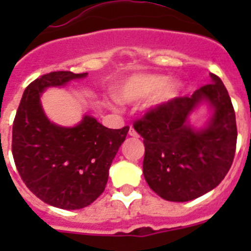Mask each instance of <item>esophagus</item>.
<instances>
[{
	"label": "esophagus",
	"instance_id": "obj_1",
	"mask_svg": "<svg viewBox=\"0 0 251 251\" xmlns=\"http://www.w3.org/2000/svg\"><path fill=\"white\" fill-rule=\"evenodd\" d=\"M128 133H129L130 137H134V138H138V137H139L138 133L136 132V129H134V128H133V127L129 128V132H128Z\"/></svg>",
	"mask_w": 251,
	"mask_h": 251
}]
</instances>
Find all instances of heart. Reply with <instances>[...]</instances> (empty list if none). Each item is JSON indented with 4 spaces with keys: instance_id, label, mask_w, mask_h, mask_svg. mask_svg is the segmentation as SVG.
I'll return each mask as SVG.
<instances>
[{
    "instance_id": "heart-1",
    "label": "heart",
    "mask_w": 251,
    "mask_h": 251,
    "mask_svg": "<svg viewBox=\"0 0 251 251\" xmlns=\"http://www.w3.org/2000/svg\"><path fill=\"white\" fill-rule=\"evenodd\" d=\"M168 76L154 74H138L128 77L119 86L117 97L122 103H137L147 99L154 92L156 94L151 99V105L157 106L170 103L178 95L181 84L177 81H169Z\"/></svg>"
}]
</instances>
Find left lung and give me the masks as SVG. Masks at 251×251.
Segmentation results:
<instances>
[{
  "mask_svg": "<svg viewBox=\"0 0 251 251\" xmlns=\"http://www.w3.org/2000/svg\"><path fill=\"white\" fill-rule=\"evenodd\" d=\"M191 97L161 104L134 123L146 152L143 175L148 186L167 201L185 202L211 191L232 165L236 150V121L229 93L221 79ZM201 103L212 112L201 128L189 124V115Z\"/></svg>",
  "mask_w": 251,
  "mask_h": 251,
  "instance_id": "8db88e82",
  "label": "left lung"
}]
</instances>
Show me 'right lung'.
<instances>
[{
  "label": "right lung",
  "mask_w": 251,
  "mask_h": 251,
  "mask_svg": "<svg viewBox=\"0 0 251 251\" xmlns=\"http://www.w3.org/2000/svg\"><path fill=\"white\" fill-rule=\"evenodd\" d=\"M88 73L52 72L27 86L12 127V154L28 190L48 205L77 210L94 202L105 188L109 168L129 127L109 129L85 114L74 127L46 117L41 95L84 79Z\"/></svg>",
  "instance_id": "1"
}]
</instances>
